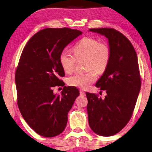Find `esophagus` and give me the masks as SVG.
Returning a JSON list of instances; mask_svg holds the SVG:
<instances>
[{
    "instance_id": "1",
    "label": "esophagus",
    "mask_w": 152,
    "mask_h": 152,
    "mask_svg": "<svg viewBox=\"0 0 152 152\" xmlns=\"http://www.w3.org/2000/svg\"><path fill=\"white\" fill-rule=\"evenodd\" d=\"M80 94L82 96H84V95H85V92L83 91V90H80Z\"/></svg>"
}]
</instances>
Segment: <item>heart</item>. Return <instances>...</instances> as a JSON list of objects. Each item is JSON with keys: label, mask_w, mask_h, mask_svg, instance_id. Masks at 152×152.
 Segmentation results:
<instances>
[{"label": "heart", "mask_w": 152, "mask_h": 152, "mask_svg": "<svg viewBox=\"0 0 152 152\" xmlns=\"http://www.w3.org/2000/svg\"><path fill=\"white\" fill-rule=\"evenodd\" d=\"M74 56L64 50L60 55V63L64 71L71 73L75 68L77 60L86 59V69L90 70L83 74H76L68 77L67 83L69 86L80 88H87L96 81L98 74L106 70L111 56V50L107 43L96 38L85 37L81 39L73 48Z\"/></svg>", "instance_id": "heart-1"}]
</instances>
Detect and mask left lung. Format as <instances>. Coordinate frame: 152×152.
I'll use <instances>...</instances> for the list:
<instances>
[{
  "instance_id": "8db88e82",
  "label": "left lung",
  "mask_w": 152,
  "mask_h": 152,
  "mask_svg": "<svg viewBox=\"0 0 152 152\" xmlns=\"http://www.w3.org/2000/svg\"><path fill=\"white\" fill-rule=\"evenodd\" d=\"M109 40L111 56L96 87L106 91L104 99L86 92L91 129L101 136L114 135L129 121L141 88L137 53L125 36L112 28L90 29Z\"/></svg>"
}]
</instances>
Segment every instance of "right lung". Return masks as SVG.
<instances>
[{
    "mask_svg": "<svg viewBox=\"0 0 152 152\" xmlns=\"http://www.w3.org/2000/svg\"><path fill=\"white\" fill-rule=\"evenodd\" d=\"M82 31L70 28H46L35 34L22 51L15 72L17 104L29 127L42 136L52 137L63 132L68 113L80 94L64 86L65 73L60 55ZM64 86L61 95L53 94Z\"/></svg>",
    "mask_w": 152,
    "mask_h": 152,
    "instance_id": "add662e5",
    "label": "right lung"
}]
</instances>
